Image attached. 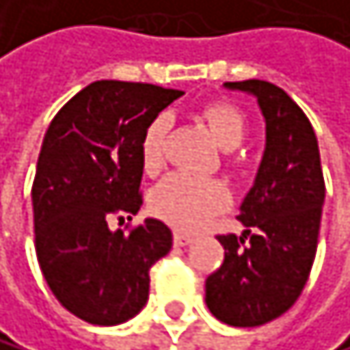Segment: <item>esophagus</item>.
<instances>
[{
	"label": "esophagus",
	"instance_id": "esophagus-1",
	"mask_svg": "<svg viewBox=\"0 0 350 350\" xmlns=\"http://www.w3.org/2000/svg\"><path fill=\"white\" fill-rule=\"evenodd\" d=\"M189 243H191V237L189 234L174 232V245H176V247H185V245H189Z\"/></svg>",
	"mask_w": 350,
	"mask_h": 350
}]
</instances>
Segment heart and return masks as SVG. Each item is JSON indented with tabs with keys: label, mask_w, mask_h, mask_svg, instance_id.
<instances>
[{
	"label": "heart",
	"mask_w": 350,
	"mask_h": 350,
	"mask_svg": "<svg viewBox=\"0 0 350 350\" xmlns=\"http://www.w3.org/2000/svg\"><path fill=\"white\" fill-rule=\"evenodd\" d=\"M206 122L213 139L219 148L234 150L247 135V120L241 109L230 103H211L200 111ZM170 122L165 116H159L146 126L139 144V161L146 174H157L165 163ZM230 202L226 185L219 180H198L185 174H174L165 178L150 193V208L159 219L170 226L191 232L204 226L213 215L224 211Z\"/></svg>",
	"instance_id": "b5f03b06"
}]
</instances>
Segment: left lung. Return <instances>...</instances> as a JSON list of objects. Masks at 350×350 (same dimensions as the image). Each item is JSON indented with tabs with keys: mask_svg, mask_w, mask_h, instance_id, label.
I'll return each mask as SVG.
<instances>
[{
	"mask_svg": "<svg viewBox=\"0 0 350 350\" xmlns=\"http://www.w3.org/2000/svg\"><path fill=\"white\" fill-rule=\"evenodd\" d=\"M254 94L267 124V146L254 187L241 204L243 234L217 237L224 265L206 278V306L232 327L273 321L301 295L319 245L325 180L314 129L282 88L228 81Z\"/></svg>",
	"mask_w": 350,
	"mask_h": 350,
	"instance_id": "8db88e82",
	"label": "left lung"
}]
</instances>
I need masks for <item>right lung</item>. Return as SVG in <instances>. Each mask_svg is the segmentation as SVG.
I'll list each match as a JSON object with an SVG mask.
<instances>
[{
    "label": "right lung",
    "instance_id": "1",
    "mask_svg": "<svg viewBox=\"0 0 350 350\" xmlns=\"http://www.w3.org/2000/svg\"><path fill=\"white\" fill-rule=\"evenodd\" d=\"M180 90L94 81L49 124L31 187L42 275L57 301L92 325H120L146 306L150 267L172 250V230L146 219L109 230L142 206L139 144Z\"/></svg>",
    "mask_w": 350,
    "mask_h": 350
}]
</instances>
